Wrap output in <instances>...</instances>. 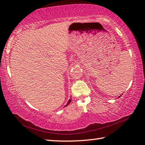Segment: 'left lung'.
<instances>
[{
    "mask_svg": "<svg viewBox=\"0 0 145 145\" xmlns=\"http://www.w3.org/2000/svg\"><path fill=\"white\" fill-rule=\"evenodd\" d=\"M119 97H120V96H119Z\"/></svg>",
    "mask_w": 145,
    "mask_h": 145,
    "instance_id": "left-lung-1",
    "label": "left lung"
}]
</instances>
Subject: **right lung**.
I'll return each mask as SVG.
<instances>
[{
	"mask_svg": "<svg viewBox=\"0 0 145 145\" xmlns=\"http://www.w3.org/2000/svg\"><path fill=\"white\" fill-rule=\"evenodd\" d=\"M70 102H71V99H70V100H69V101H68V104H67V105H66L65 106H68V105L69 104H70Z\"/></svg>",
	"mask_w": 145,
	"mask_h": 145,
	"instance_id": "add662e5",
	"label": "right lung"
}]
</instances>
